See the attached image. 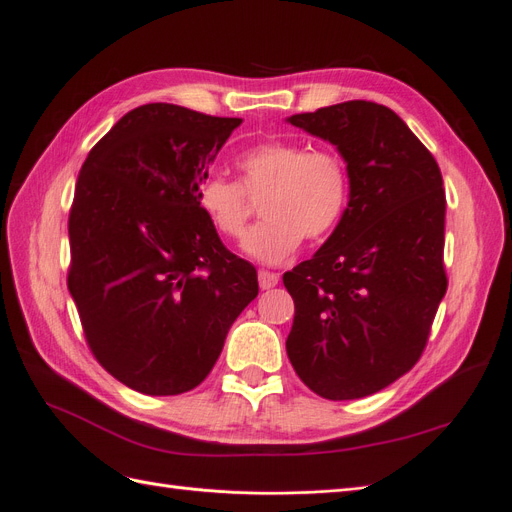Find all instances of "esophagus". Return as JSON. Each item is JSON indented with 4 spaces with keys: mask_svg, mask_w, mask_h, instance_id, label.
<instances>
[{
    "mask_svg": "<svg viewBox=\"0 0 512 512\" xmlns=\"http://www.w3.org/2000/svg\"><path fill=\"white\" fill-rule=\"evenodd\" d=\"M258 283H260L262 290H271L279 283V275L273 273V271H260L258 273Z\"/></svg>",
    "mask_w": 512,
    "mask_h": 512,
    "instance_id": "obj_1",
    "label": "esophagus"
}]
</instances>
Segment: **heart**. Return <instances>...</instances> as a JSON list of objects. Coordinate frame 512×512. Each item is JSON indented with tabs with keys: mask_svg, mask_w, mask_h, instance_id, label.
Returning <instances> with one entry per match:
<instances>
[{
	"mask_svg": "<svg viewBox=\"0 0 512 512\" xmlns=\"http://www.w3.org/2000/svg\"><path fill=\"white\" fill-rule=\"evenodd\" d=\"M239 182L210 176L197 187V206L210 227L229 239L243 233L248 195H260L264 218L245 233L241 252L256 264L290 260L302 237L317 241L340 222L349 203V174L342 159L298 142L264 140L235 157Z\"/></svg>",
	"mask_w": 512,
	"mask_h": 512,
	"instance_id": "b5f03b06",
	"label": "heart"
}]
</instances>
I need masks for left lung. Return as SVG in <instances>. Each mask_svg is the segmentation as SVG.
I'll list each match as a JSON object with an SVG mask.
<instances>
[{"instance_id":"obj_1","label":"left lung","mask_w":512,"mask_h":512,"mask_svg":"<svg viewBox=\"0 0 512 512\" xmlns=\"http://www.w3.org/2000/svg\"><path fill=\"white\" fill-rule=\"evenodd\" d=\"M288 124L336 147L349 203L313 258L283 275L296 309L285 351L319 397L361 399L412 370L445 296L441 170L378 102H340Z\"/></svg>"}]
</instances>
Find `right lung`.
<instances>
[{
    "label": "right lung",
    "instance_id": "add662e5",
    "mask_svg": "<svg viewBox=\"0 0 512 512\" xmlns=\"http://www.w3.org/2000/svg\"><path fill=\"white\" fill-rule=\"evenodd\" d=\"M241 121L151 102L121 117L79 170L69 292L94 357L132 391L166 397L201 384L258 296L256 269L197 206Z\"/></svg>",
    "mask_w": 512,
    "mask_h": 512
}]
</instances>
